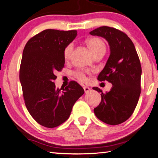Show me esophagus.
Masks as SVG:
<instances>
[{
  "mask_svg": "<svg viewBox=\"0 0 158 158\" xmlns=\"http://www.w3.org/2000/svg\"><path fill=\"white\" fill-rule=\"evenodd\" d=\"M83 88H84V90L85 93H88V92H89L90 90V88L88 87V86H84Z\"/></svg>",
  "mask_w": 158,
  "mask_h": 158,
  "instance_id": "obj_1",
  "label": "esophagus"
}]
</instances>
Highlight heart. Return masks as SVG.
Masks as SVG:
<instances>
[{
	"mask_svg": "<svg viewBox=\"0 0 158 158\" xmlns=\"http://www.w3.org/2000/svg\"><path fill=\"white\" fill-rule=\"evenodd\" d=\"M86 44L88 47L91 51V52L93 55L95 54L96 53L102 50H105V44L104 43L103 41L100 40V38H98V37H92V38H90L86 41ZM73 44H69L67 46L65 49H64V58H65V60H69L70 58L72 56V53H73ZM76 76L77 78L79 80H81L82 81H86V77H85V74L84 72H77L76 73Z\"/></svg>",
	"mask_w": 158,
	"mask_h": 158,
	"instance_id": "1",
	"label": "heart"
}]
</instances>
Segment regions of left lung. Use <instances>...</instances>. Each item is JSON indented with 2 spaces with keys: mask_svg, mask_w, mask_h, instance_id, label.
<instances>
[{
  "mask_svg": "<svg viewBox=\"0 0 158 158\" xmlns=\"http://www.w3.org/2000/svg\"><path fill=\"white\" fill-rule=\"evenodd\" d=\"M108 42L110 55L98 77L99 81L111 83L109 92L101 93L102 100L94 109L99 120L111 125L121 124L135 111L141 93V67L133 42L126 34L116 28L101 26L89 33Z\"/></svg>",
  "mask_w": 158,
  "mask_h": 158,
  "instance_id": "obj_1",
  "label": "left lung"
}]
</instances>
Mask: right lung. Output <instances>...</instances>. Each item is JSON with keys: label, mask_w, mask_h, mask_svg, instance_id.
I'll list each match as a JSON object with an SVG mask.
<instances>
[{"label": "right lung", "mask_w": 158, "mask_h": 158, "mask_svg": "<svg viewBox=\"0 0 158 158\" xmlns=\"http://www.w3.org/2000/svg\"><path fill=\"white\" fill-rule=\"evenodd\" d=\"M77 31L47 29L29 40L23 51L19 80L26 108L42 126L53 128L65 122L84 90L76 81L56 88V72L65 64L64 49L77 37Z\"/></svg>", "instance_id": "obj_1"}]
</instances>
